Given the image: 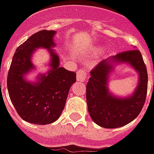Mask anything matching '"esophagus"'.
I'll list each match as a JSON object with an SVG mask.
<instances>
[{"label":"esophagus","instance_id":"esophagus-1","mask_svg":"<svg viewBox=\"0 0 154 154\" xmlns=\"http://www.w3.org/2000/svg\"><path fill=\"white\" fill-rule=\"evenodd\" d=\"M87 78V74L84 69H79L77 72V75H76V79L79 82H85Z\"/></svg>","mask_w":154,"mask_h":154}]
</instances>
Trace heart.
<instances>
[{"mask_svg":"<svg viewBox=\"0 0 154 154\" xmlns=\"http://www.w3.org/2000/svg\"><path fill=\"white\" fill-rule=\"evenodd\" d=\"M100 49H101V48H100V47H97V48H94L91 51H90V54L87 55V56H89V57H91L92 55L95 54L96 53H98L99 51H100Z\"/></svg>","mask_w":154,"mask_h":154,"instance_id":"obj_1","label":"heart"}]
</instances>
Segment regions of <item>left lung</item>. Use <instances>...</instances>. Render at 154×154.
<instances>
[{
  "label": "left lung",
  "instance_id": "8db88e82",
  "mask_svg": "<svg viewBox=\"0 0 154 154\" xmlns=\"http://www.w3.org/2000/svg\"><path fill=\"white\" fill-rule=\"evenodd\" d=\"M128 64L139 75L138 85L128 97H116L109 91V79L119 64ZM148 91V73L139 50L123 52L104 59L91 71L86 85V101L91 119L105 128H116L130 123L143 107Z\"/></svg>",
  "mask_w": 154,
  "mask_h": 154
}]
</instances>
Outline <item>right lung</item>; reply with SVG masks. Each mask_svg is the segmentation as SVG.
Returning a JSON list of instances; mask_svg holds the SVG:
<instances>
[{
	"mask_svg": "<svg viewBox=\"0 0 154 154\" xmlns=\"http://www.w3.org/2000/svg\"><path fill=\"white\" fill-rule=\"evenodd\" d=\"M55 31H39L17 48L7 75V89L11 101L18 115L29 123L46 125L59 119L63 111L71 85L76 81L75 72L59 66ZM38 48L49 51L50 69L39 74L36 82L26 75L35 68L32 55Z\"/></svg>",
	"mask_w": 154,
	"mask_h": 154,
	"instance_id": "1",
	"label": "right lung"
}]
</instances>
